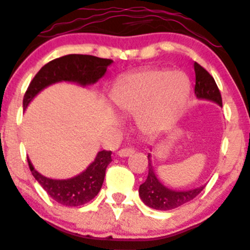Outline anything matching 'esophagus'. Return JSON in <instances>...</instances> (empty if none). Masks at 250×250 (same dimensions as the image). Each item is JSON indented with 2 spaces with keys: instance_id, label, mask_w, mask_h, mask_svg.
<instances>
[{
  "instance_id": "esophagus-1",
  "label": "esophagus",
  "mask_w": 250,
  "mask_h": 250,
  "mask_svg": "<svg viewBox=\"0 0 250 250\" xmlns=\"http://www.w3.org/2000/svg\"><path fill=\"white\" fill-rule=\"evenodd\" d=\"M133 153H134L133 148H122L117 152V156L118 157H129V156H132Z\"/></svg>"
}]
</instances>
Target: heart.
I'll return each mask as SVG.
<instances>
[{"instance_id": "1", "label": "heart", "mask_w": 250, "mask_h": 250, "mask_svg": "<svg viewBox=\"0 0 250 250\" xmlns=\"http://www.w3.org/2000/svg\"><path fill=\"white\" fill-rule=\"evenodd\" d=\"M190 80L182 70L147 69L122 78L111 91L118 109L136 114L138 125L146 135H156L171 125L188 97Z\"/></svg>"}]
</instances>
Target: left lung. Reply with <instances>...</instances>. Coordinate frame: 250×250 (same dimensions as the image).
I'll return each mask as SVG.
<instances>
[{"mask_svg":"<svg viewBox=\"0 0 250 250\" xmlns=\"http://www.w3.org/2000/svg\"><path fill=\"white\" fill-rule=\"evenodd\" d=\"M194 70H195L194 92H195L196 98L214 102L219 106H222V96L212 75L196 62H194ZM147 158H148V176L139 188V195L144 204L151 208L159 209V211L173 209L176 207L182 206L186 202L193 200L205 188V186H201V187L189 189V190H173V189L165 187L154 172L151 153H148Z\"/></svg>","mask_w":250,"mask_h":250,"instance_id":"1","label":"left lung"}]
</instances>
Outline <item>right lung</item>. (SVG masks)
Segmentation results:
<instances>
[{
	"label": "right lung",
	"mask_w": 250,
	"mask_h": 250,
	"mask_svg": "<svg viewBox=\"0 0 250 250\" xmlns=\"http://www.w3.org/2000/svg\"><path fill=\"white\" fill-rule=\"evenodd\" d=\"M114 62L109 59L91 56V55H65L60 59L52 60L39 70L31 81L25 96L23 109L33 101V98L43 91L57 83H74L81 86L93 85L104 77L107 67ZM111 151H99L93 162L74 177L65 180H54L39 173L33 167L30 158H27L31 172L39 185L59 204L64 206H81L91 201L103 186L105 170L111 163Z\"/></svg>",
	"instance_id": "right-lung-1"
}]
</instances>
